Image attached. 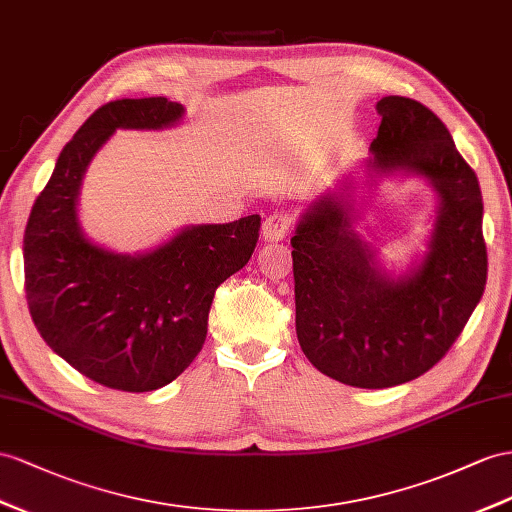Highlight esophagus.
<instances>
[{"instance_id":"obj_1","label":"esophagus","mask_w":512,"mask_h":512,"mask_svg":"<svg viewBox=\"0 0 512 512\" xmlns=\"http://www.w3.org/2000/svg\"><path fill=\"white\" fill-rule=\"evenodd\" d=\"M292 227V216L287 212H272L264 227H261V235H264L266 242H281L287 233H290Z\"/></svg>"}]
</instances>
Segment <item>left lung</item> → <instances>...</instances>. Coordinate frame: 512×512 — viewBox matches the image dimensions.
<instances>
[{"label": "left lung", "instance_id": "8db88e82", "mask_svg": "<svg viewBox=\"0 0 512 512\" xmlns=\"http://www.w3.org/2000/svg\"><path fill=\"white\" fill-rule=\"evenodd\" d=\"M365 160V183L415 175L437 194L424 257L400 277L383 268L355 231L352 175L320 194L292 238L296 335L305 357L335 381L385 389L409 383L443 359L487 283L478 177L435 112L383 97Z\"/></svg>", "mask_w": 512, "mask_h": 512}]
</instances>
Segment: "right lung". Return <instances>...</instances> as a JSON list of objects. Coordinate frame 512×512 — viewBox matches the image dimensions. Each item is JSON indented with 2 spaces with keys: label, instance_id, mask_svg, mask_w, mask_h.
Returning <instances> with one entry per match:
<instances>
[{
  "label": "right lung",
  "instance_id": "right-lung-1",
  "mask_svg": "<svg viewBox=\"0 0 512 512\" xmlns=\"http://www.w3.org/2000/svg\"><path fill=\"white\" fill-rule=\"evenodd\" d=\"M186 110L166 97L101 106L62 149L23 235L25 296L47 346L90 381L160 389L199 355L216 287L242 270L261 218L190 225L138 255L90 242L77 196L90 160L116 129L175 127Z\"/></svg>",
  "mask_w": 512,
  "mask_h": 512
}]
</instances>
